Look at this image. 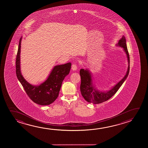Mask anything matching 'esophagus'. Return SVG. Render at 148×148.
<instances>
[{
  "instance_id": "esophagus-1",
  "label": "esophagus",
  "mask_w": 148,
  "mask_h": 148,
  "mask_svg": "<svg viewBox=\"0 0 148 148\" xmlns=\"http://www.w3.org/2000/svg\"><path fill=\"white\" fill-rule=\"evenodd\" d=\"M77 69V66L76 64H73L72 66V70L73 71H76Z\"/></svg>"
}]
</instances>
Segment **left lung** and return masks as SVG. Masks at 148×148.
I'll list each match as a JSON object with an SVG mask.
<instances>
[{
  "label": "left lung",
  "instance_id": "1",
  "mask_svg": "<svg viewBox=\"0 0 148 148\" xmlns=\"http://www.w3.org/2000/svg\"><path fill=\"white\" fill-rule=\"evenodd\" d=\"M116 46L121 47L123 49L127 56L128 66L126 74L124 77L110 89L103 91L97 90L96 88H95L92 82V76L89 70L87 69L85 70L84 69H80L79 72L81 77L80 92L85 100L89 103L99 104L110 99L117 92L128 76L130 71V56L126 46V39L125 36H123L118 44H116Z\"/></svg>",
  "mask_w": 148,
  "mask_h": 148
}]
</instances>
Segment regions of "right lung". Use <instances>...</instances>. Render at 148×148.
<instances>
[{"mask_svg": "<svg viewBox=\"0 0 148 148\" xmlns=\"http://www.w3.org/2000/svg\"><path fill=\"white\" fill-rule=\"evenodd\" d=\"M21 38L16 59V74L27 95L33 102L40 105H48L58 97L62 83L70 71L71 63L57 65L53 67L46 80L38 86L32 85L25 79L21 71Z\"/></svg>", "mask_w": 148, "mask_h": 148, "instance_id": "right-lung-1", "label": "right lung"}]
</instances>
